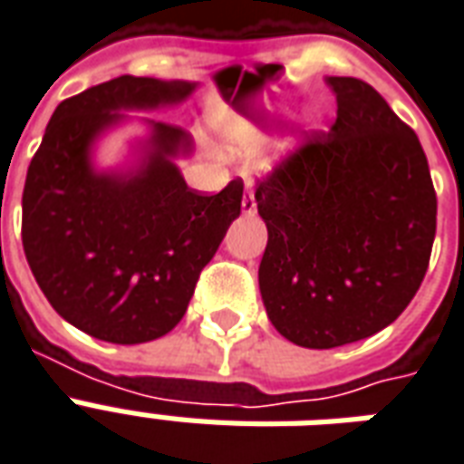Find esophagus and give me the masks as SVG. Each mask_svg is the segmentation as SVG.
I'll list each match as a JSON object with an SVG mask.
<instances>
[{
    "mask_svg": "<svg viewBox=\"0 0 464 464\" xmlns=\"http://www.w3.org/2000/svg\"><path fill=\"white\" fill-rule=\"evenodd\" d=\"M242 213L244 215L256 213V198H254V193H251L249 186H246V193H244V198H242Z\"/></svg>",
    "mask_w": 464,
    "mask_h": 464,
    "instance_id": "esophagus-1",
    "label": "esophagus"
}]
</instances>
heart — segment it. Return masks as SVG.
I'll return each instance as SVG.
<instances>
[{
  "label": "heart",
  "instance_id": "obj_1",
  "mask_svg": "<svg viewBox=\"0 0 464 464\" xmlns=\"http://www.w3.org/2000/svg\"><path fill=\"white\" fill-rule=\"evenodd\" d=\"M222 140L227 152L237 157H256L271 142V128L251 116H227L222 123Z\"/></svg>",
  "mask_w": 464,
  "mask_h": 464
}]
</instances>
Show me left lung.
<instances>
[{"label": "left lung", "mask_w": 464, "mask_h": 464, "mask_svg": "<svg viewBox=\"0 0 464 464\" xmlns=\"http://www.w3.org/2000/svg\"><path fill=\"white\" fill-rule=\"evenodd\" d=\"M336 123L256 183L268 229L258 288L304 348L368 339L400 317L429 268L436 191L416 132L355 77H326Z\"/></svg>", "instance_id": "1"}]
</instances>
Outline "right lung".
I'll list each match as a JSON object with an SVG mask.
<instances>
[{
    "instance_id": "add662e5",
    "label": "right lung",
    "mask_w": 464,
    "mask_h": 464,
    "mask_svg": "<svg viewBox=\"0 0 464 464\" xmlns=\"http://www.w3.org/2000/svg\"><path fill=\"white\" fill-rule=\"evenodd\" d=\"M196 82L111 79L64 99L50 118L24 186L21 239L53 310L94 339L145 343L169 334L191 303L200 271L242 213V179L193 191L176 167L191 135L142 118L138 164L102 171L94 147L130 116L186 102Z\"/></svg>"
}]
</instances>
